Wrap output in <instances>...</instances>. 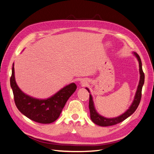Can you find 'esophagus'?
<instances>
[{
    "label": "esophagus",
    "mask_w": 154,
    "mask_h": 154,
    "mask_svg": "<svg viewBox=\"0 0 154 154\" xmlns=\"http://www.w3.org/2000/svg\"><path fill=\"white\" fill-rule=\"evenodd\" d=\"M81 84H82V85H83V86H85V82H81Z\"/></svg>",
    "instance_id": "1"
}]
</instances>
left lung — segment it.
Returning a JSON list of instances; mask_svg holds the SVG:
<instances>
[{
	"label": "left lung",
	"instance_id": "obj_1",
	"mask_svg": "<svg viewBox=\"0 0 154 154\" xmlns=\"http://www.w3.org/2000/svg\"><path fill=\"white\" fill-rule=\"evenodd\" d=\"M133 54L135 55L136 57L137 58L138 61H139V72H140V75L139 83V85H138V88L135 94V98H134V100L133 101V103L131 104V106H130L129 109H128L127 111H126V112H125L124 114H122V115L116 118H107L100 115L99 114L96 112L95 107H94V105L92 97L90 94L89 109H90V118H91L92 121L94 124L100 126H110V125L117 124L118 123H120V122L124 121V120L126 119V118L131 116L137 109L138 106H139L140 103L141 97H142V88H143V86L144 82V73L143 71V68H142V62H141L139 55L137 53H133ZM86 89L88 90V92H90L88 88H86Z\"/></svg>",
	"mask_w": 154,
	"mask_h": 154
}]
</instances>
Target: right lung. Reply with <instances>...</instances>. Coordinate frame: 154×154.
Here are the masks:
<instances>
[{
    "instance_id": "1",
    "label": "right lung",
    "mask_w": 154,
    "mask_h": 154,
    "mask_svg": "<svg viewBox=\"0 0 154 154\" xmlns=\"http://www.w3.org/2000/svg\"><path fill=\"white\" fill-rule=\"evenodd\" d=\"M14 64L10 77L15 103L19 111L29 119L40 124H50L60 116L66 103L77 89V85L71 83L54 96L46 100H39L23 93L15 82Z\"/></svg>"
}]
</instances>
